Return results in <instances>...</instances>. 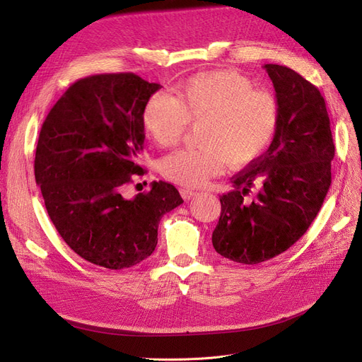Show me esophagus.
<instances>
[{"instance_id":"obj_1","label":"esophagus","mask_w":362,"mask_h":362,"mask_svg":"<svg viewBox=\"0 0 362 362\" xmlns=\"http://www.w3.org/2000/svg\"><path fill=\"white\" fill-rule=\"evenodd\" d=\"M180 193L182 196V199H185V200H190L192 197H194L197 194L194 190H190V189H180Z\"/></svg>"}]
</instances>
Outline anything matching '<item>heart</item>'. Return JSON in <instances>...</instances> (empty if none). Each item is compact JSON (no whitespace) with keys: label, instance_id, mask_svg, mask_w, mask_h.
<instances>
[{"label":"heart","instance_id":"1","mask_svg":"<svg viewBox=\"0 0 362 362\" xmlns=\"http://www.w3.org/2000/svg\"><path fill=\"white\" fill-rule=\"evenodd\" d=\"M279 105L274 95L254 88L228 69L199 72L173 86L172 98L151 95L141 111V126L160 147L177 144L187 124H199L197 147L165 156L163 177L184 187H200L231 168L250 165L264 153L276 132Z\"/></svg>","mask_w":362,"mask_h":362}]
</instances>
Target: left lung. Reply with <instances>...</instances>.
Returning a JSON list of instances; mask_svg holds the SVG:
<instances>
[{"label":"left lung","instance_id":"8db88e82","mask_svg":"<svg viewBox=\"0 0 362 362\" xmlns=\"http://www.w3.org/2000/svg\"><path fill=\"white\" fill-rule=\"evenodd\" d=\"M264 69L279 105L276 132L267 151L231 178L212 233L215 251L243 264L276 257L306 233L328 193L334 157L321 92L291 68ZM255 185L260 190L247 204L243 197Z\"/></svg>","mask_w":362,"mask_h":362}]
</instances>
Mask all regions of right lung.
Segmentation results:
<instances>
[{
	"label": "right lung",
	"instance_id": "add662e5",
	"mask_svg": "<svg viewBox=\"0 0 362 362\" xmlns=\"http://www.w3.org/2000/svg\"><path fill=\"white\" fill-rule=\"evenodd\" d=\"M160 84L132 72L76 81L41 126L35 181L68 247L96 266L120 270L153 254L162 216L182 204L169 182L124 199L146 134L141 111Z\"/></svg>",
	"mask_w": 362,
	"mask_h": 362
}]
</instances>
